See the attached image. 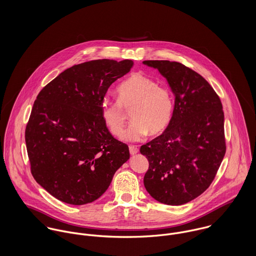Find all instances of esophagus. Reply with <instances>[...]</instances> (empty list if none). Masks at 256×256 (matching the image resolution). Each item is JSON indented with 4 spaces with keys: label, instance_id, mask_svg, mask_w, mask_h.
Returning a JSON list of instances; mask_svg holds the SVG:
<instances>
[{
    "label": "esophagus",
    "instance_id": "obj_1",
    "mask_svg": "<svg viewBox=\"0 0 256 256\" xmlns=\"http://www.w3.org/2000/svg\"><path fill=\"white\" fill-rule=\"evenodd\" d=\"M129 150H130V154H131L132 156H134V154H136L139 152V148H138L137 146H129Z\"/></svg>",
    "mask_w": 256,
    "mask_h": 256
}]
</instances>
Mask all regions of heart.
Returning <instances> with one entry per match:
<instances>
[{
    "label": "heart",
    "mask_w": 256,
    "mask_h": 256,
    "mask_svg": "<svg viewBox=\"0 0 256 256\" xmlns=\"http://www.w3.org/2000/svg\"><path fill=\"white\" fill-rule=\"evenodd\" d=\"M117 102H104L102 117L115 136L123 133L131 110L133 119L124 133L123 139L129 142L143 140L150 133L162 134L170 124L174 112V96L168 86L144 74L133 73L123 80L116 88Z\"/></svg>",
    "instance_id": "heart-1"
}]
</instances>
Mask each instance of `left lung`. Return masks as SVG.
I'll return each mask as SVG.
<instances>
[{"label":"left lung","mask_w":256,"mask_h":256,"mask_svg":"<svg viewBox=\"0 0 256 256\" xmlns=\"http://www.w3.org/2000/svg\"><path fill=\"white\" fill-rule=\"evenodd\" d=\"M174 94V112L164 132L141 146L148 160L144 185L156 201L190 202L214 180L226 154L224 111L218 94L198 73L178 62L146 60Z\"/></svg>","instance_id":"1"}]
</instances>
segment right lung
Returning a JSON list of instances; mask_svg holds the SVG:
<instances>
[{
	"label": "right lung",
	"instance_id": "1",
	"mask_svg": "<svg viewBox=\"0 0 256 256\" xmlns=\"http://www.w3.org/2000/svg\"><path fill=\"white\" fill-rule=\"evenodd\" d=\"M132 60L102 59L65 70L38 94L26 128L32 174L58 200L84 205L98 199L129 148L110 134L102 104Z\"/></svg>",
	"mask_w": 256,
	"mask_h": 256
}]
</instances>
